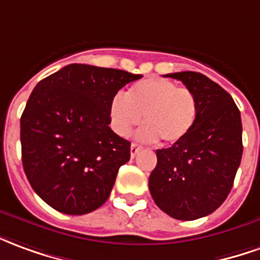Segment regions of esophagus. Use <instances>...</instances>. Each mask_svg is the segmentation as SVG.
<instances>
[{
  "mask_svg": "<svg viewBox=\"0 0 260 260\" xmlns=\"http://www.w3.org/2000/svg\"><path fill=\"white\" fill-rule=\"evenodd\" d=\"M140 150H141V147H140L139 144L133 143V144H132V147H130V155H132V158H134V156L137 155V154L140 152Z\"/></svg>",
  "mask_w": 260,
  "mask_h": 260,
  "instance_id": "obj_1",
  "label": "esophagus"
}]
</instances>
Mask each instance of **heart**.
<instances>
[{"label":"heart","instance_id":"1","mask_svg":"<svg viewBox=\"0 0 260 260\" xmlns=\"http://www.w3.org/2000/svg\"><path fill=\"white\" fill-rule=\"evenodd\" d=\"M198 98L186 86H178L167 78H147L136 82L126 93H116L109 105L110 126L120 137H128L143 120L147 123L137 137L143 141L162 139L176 144L196 124Z\"/></svg>","mask_w":260,"mask_h":260}]
</instances>
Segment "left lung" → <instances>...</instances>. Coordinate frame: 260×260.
Masks as SVG:
<instances>
[{"label": "left lung", "mask_w": 260, "mask_h": 260, "mask_svg": "<svg viewBox=\"0 0 260 260\" xmlns=\"http://www.w3.org/2000/svg\"><path fill=\"white\" fill-rule=\"evenodd\" d=\"M164 77L182 81L198 98L196 124L185 139L156 150L148 186L155 204L176 220L211 214L231 192L242 158V123L234 99L194 71Z\"/></svg>", "instance_id": "left-lung-1"}]
</instances>
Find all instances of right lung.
Wrapping results in <instances>:
<instances>
[{
    "instance_id": "right-lung-1",
    "label": "right lung",
    "mask_w": 260,
    "mask_h": 260,
    "mask_svg": "<svg viewBox=\"0 0 260 260\" xmlns=\"http://www.w3.org/2000/svg\"><path fill=\"white\" fill-rule=\"evenodd\" d=\"M141 77L70 64L35 86L21 117L22 164L50 207L81 215L108 200L119 168L130 159V143L109 127L110 101Z\"/></svg>"
}]
</instances>
